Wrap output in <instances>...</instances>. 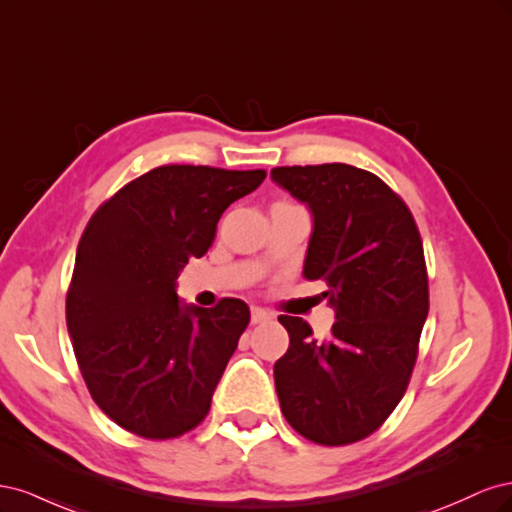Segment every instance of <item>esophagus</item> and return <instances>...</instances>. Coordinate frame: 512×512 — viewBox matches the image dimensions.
Listing matches in <instances>:
<instances>
[{"label": "esophagus", "mask_w": 512, "mask_h": 512, "mask_svg": "<svg viewBox=\"0 0 512 512\" xmlns=\"http://www.w3.org/2000/svg\"><path fill=\"white\" fill-rule=\"evenodd\" d=\"M267 320H271L269 312H265V309H260V307H252V324H260Z\"/></svg>", "instance_id": "obj_1"}]
</instances>
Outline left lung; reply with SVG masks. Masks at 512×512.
Wrapping results in <instances>:
<instances>
[{
    "label": "left lung",
    "instance_id": "obj_1",
    "mask_svg": "<svg viewBox=\"0 0 512 512\" xmlns=\"http://www.w3.org/2000/svg\"><path fill=\"white\" fill-rule=\"evenodd\" d=\"M271 179L307 205L314 228L303 275L327 284L331 335L280 316L288 352L273 367L286 421L342 446L374 433L404 397L429 312L423 241L410 209L369 170L280 166Z\"/></svg>",
    "mask_w": 512,
    "mask_h": 512
}]
</instances>
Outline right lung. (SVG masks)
Listing matches in <instances>:
<instances>
[{
	"instance_id": "right-lung-1",
	"label": "right lung",
	"mask_w": 512,
	"mask_h": 512,
	"mask_svg": "<svg viewBox=\"0 0 512 512\" xmlns=\"http://www.w3.org/2000/svg\"><path fill=\"white\" fill-rule=\"evenodd\" d=\"M265 170L168 164L91 215L76 247L66 322L100 410L149 440L194 429L250 322L241 299L207 309L177 297L188 260L205 256L230 203Z\"/></svg>"
}]
</instances>
